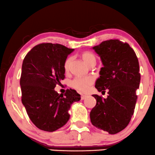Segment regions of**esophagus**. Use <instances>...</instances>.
<instances>
[{
    "mask_svg": "<svg viewBox=\"0 0 155 155\" xmlns=\"http://www.w3.org/2000/svg\"><path fill=\"white\" fill-rule=\"evenodd\" d=\"M86 95H81V100H84V98H86Z\"/></svg>",
    "mask_w": 155,
    "mask_h": 155,
    "instance_id": "esophagus-1",
    "label": "esophagus"
}]
</instances>
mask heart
<instances>
[{
  "label": "heart",
  "mask_w": 155,
  "mask_h": 155,
  "mask_svg": "<svg viewBox=\"0 0 155 155\" xmlns=\"http://www.w3.org/2000/svg\"><path fill=\"white\" fill-rule=\"evenodd\" d=\"M81 58L86 62L88 65L91 64L93 62H96V56L94 54L90 51H84L81 54ZM72 57H68L65 59L63 64V68L65 73H68L71 67V62H72ZM95 79L93 76H87V77H76L71 81L70 85L72 88L76 91L85 93L89 90L90 87L94 82Z\"/></svg>",
  "instance_id": "heart-1"
}]
</instances>
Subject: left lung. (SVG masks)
Instances as JSON below:
<instances>
[{
    "label": "left lung",
    "mask_w": 155,
    "mask_h": 155,
    "mask_svg": "<svg viewBox=\"0 0 155 155\" xmlns=\"http://www.w3.org/2000/svg\"><path fill=\"white\" fill-rule=\"evenodd\" d=\"M101 57L104 67L96 82L99 92L108 90V96L93 95L96 104L90 117L92 124L111 135L124 130L134 114L140 85L139 62L127 42L109 40L93 48Z\"/></svg>",
    "instance_id": "1"
}]
</instances>
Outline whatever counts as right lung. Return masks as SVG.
Here are the masks:
<instances>
[{
  "label": "right lung",
  "instance_id": "right-lung-1",
  "mask_svg": "<svg viewBox=\"0 0 155 155\" xmlns=\"http://www.w3.org/2000/svg\"><path fill=\"white\" fill-rule=\"evenodd\" d=\"M74 49L60 44L40 43L25 55L20 84L22 103L28 117L40 130L54 132L69 120L68 110L81 96L75 90L64 95L54 91L64 79L63 64Z\"/></svg>",
  "mask_w": 155,
  "mask_h": 155
}]
</instances>
